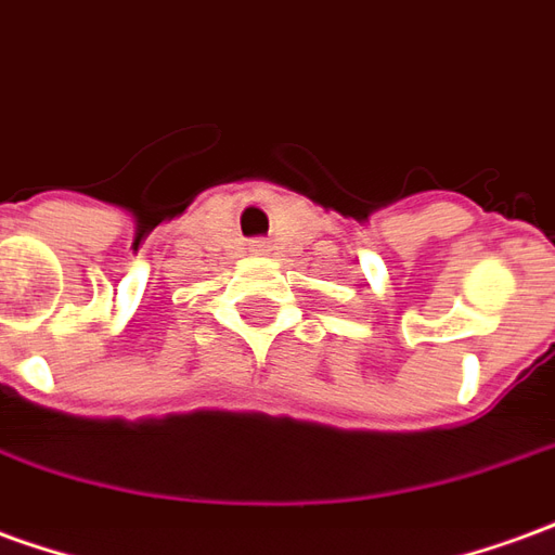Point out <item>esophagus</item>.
<instances>
[{"mask_svg": "<svg viewBox=\"0 0 555 555\" xmlns=\"http://www.w3.org/2000/svg\"><path fill=\"white\" fill-rule=\"evenodd\" d=\"M249 251L251 255H267V251H270V246H267L264 240H251Z\"/></svg>", "mask_w": 555, "mask_h": 555, "instance_id": "34e87169", "label": "esophagus"}]
</instances>
